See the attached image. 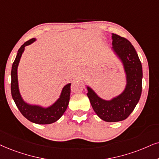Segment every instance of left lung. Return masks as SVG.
Masks as SVG:
<instances>
[{"mask_svg":"<svg viewBox=\"0 0 159 159\" xmlns=\"http://www.w3.org/2000/svg\"><path fill=\"white\" fill-rule=\"evenodd\" d=\"M112 45L125 66L127 75L125 89L111 101L102 100L89 87L86 94L100 119L106 122H119L131 114L141 97L142 67L135 48L127 39L112 34Z\"/></svg>","mask_w":159,"mask_h":159,"instance_id":"8db88e82","label":"left lung"}]
</instances>
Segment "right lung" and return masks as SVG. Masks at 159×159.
I'll return each instance as SVG.
<instances>
[{
  "mask_svg": "<svg viewBox=\"0 0 159 159\" xmlns=\"http://www.w3.org/2000/svg\"><path fill=\"white\" fill-rule=\"evenodd\" d=\"M34 41L35 39L34 38L28 40L18 50L11 72V96L18 109L26 119L37 124H51L59 120L67 109L70 97L71 84H68L64 87L59 99L53 106L48 108H43L37 106H30L23 101L18 89L17 66L25 46L30 45Z\"/></svg>",
  "mask_w": 159,
  "mask_h": 159,
  "instance_id": "1",
  "label": "right lung"
}]
</instances>
